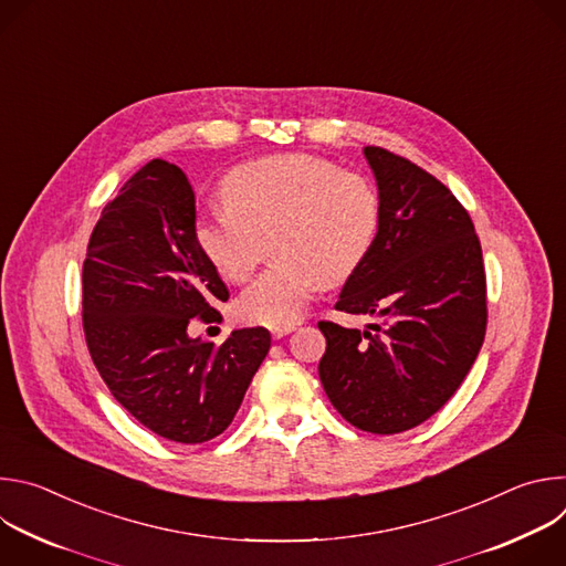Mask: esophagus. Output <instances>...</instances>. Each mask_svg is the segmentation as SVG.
Wrapping results in <instances>:
<instances>
[{
	"label": "esophagus",
	"instance_id": "obj_1",
	"mask_svg": "<svg viewBox=\"0 0 566 566\" xmlns=\"http://www.w3.org/2000/svg\"><path fill=\"white\" fill-rule=\"evenodd\" d=\"M293 329H295L293 325H286V327H273V329H271V336H273V338H284V336H286V334H291Z\"/></svg>",
	"mask_w": 566,
	"mask_h": 566
}]
</instances>
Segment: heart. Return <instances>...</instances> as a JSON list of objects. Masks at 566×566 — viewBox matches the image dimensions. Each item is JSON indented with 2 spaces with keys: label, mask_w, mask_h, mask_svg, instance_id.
<instances>
[{
  "label": "heart",
  "mask_w": 566,
  "mask_h": 566,
  "mask_svg": "<svg viewBox=\"0 0 566 566\" xmlns=\"http://www.w3.org/2000/svg\"><path fill=\"white\" fill-rule=\"evenodd\" d=\"M223 208L199 217L203 255L232 284L277 260L234 302L249 325L286 327L313 295L352 277L371 251L380 221L374 184L313 154H275L234 168L221 186Z\"/></svg>",
  "instance_id": "heart-1"
}]
</instances>
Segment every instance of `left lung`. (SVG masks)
Listing matches in <instances>:
<instances>
[{"instance_id":"obj_1","label":"left lung","mask_w":566,"mask_h":566,"mask_svg":"<svg viewBox=\"0 0 566 566\" xmlns=\"http://www.w3.org/2000/svg\"><path fill=\"white\" fill-rule=\"evenodd\" d=\"M380 221L336 311L380 317L367 332L319 319V380L354 428L396 434L439 412L486 336L481 244L468 210L406 156L369 145Z\"/></svg>"}]
</instances>
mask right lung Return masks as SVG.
I'll list each match as a JSON object with an SVG mask.
<instances>
[{
	"label": "right lung",
	"mask_w": 566,
	"mask_h": 566,
	"mask_svg": "<svg viewBox=\"0 0 566 566\" xmlns=\"http://www.w3.org/2000/svg\"><path fill=\"white\" fill-rule=\"evenodd\" d=\"M195 190L181 168L151 158L107 201L83 264V329L120 406L147 430L203 443L234 419L271 349L264 327L223 345L192 340L230 297L197 241Z\"/></svg>",
	"instance_id": "add662e5"
}]
</instances>
